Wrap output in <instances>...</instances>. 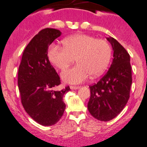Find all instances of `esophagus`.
Here are the masks:
<instances>
[{
    "label": "esophagus",
    "mask_w": 147,
    "mask_h": 147,
    "mask_svg": "<svg viewBox=\"0 0 147 147\" xmlns=\"http://www.w3.org/2000/svg\"><path fill=\"white\" fill-rule=\"evenodd\" d=\"M79 86H70V88L72 89V90H76V89H78L79 88Z\"/></svg>",
    "instance_id": "esophagus-1"
}]
</instances>
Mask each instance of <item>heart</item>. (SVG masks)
I'll list each match as a JSON object with an SVG mask.
<instances>
[{"label": "heart", "mask_w": 147, "mask_h": 147, "mask_svg": "<svg viewBox=\"0 0 147 147\" xmlns=\"http://www.w3.org/2000/svg\"><path fill=\"white\" fill-rule=\"evenodd\" d=\"M64 48L52 44L49 58L57 69H66L75 59L78 64L64 71L61 78L66 83L78 84L91 75L100 76L106 70L110 61L112 51L107 41L94 37L78 34L63 40Z\"/></svg>", "instance_id": "1"}]
</instances>
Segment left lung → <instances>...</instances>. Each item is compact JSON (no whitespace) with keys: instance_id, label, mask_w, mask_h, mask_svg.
Segmentation results:
<instances>
[{"instance_id":"8db88e82","label":"left lung","mask_w":147,"mask_h":147,"mask_svg":"<svg viewBox=\"0 0 147 147\" xmlns=\"http://www.w3.org/2000/svg\"><path fill=\"white\" fill-rule=\"evenodd\" d=\"M113 49V60L108 72L97 83L89 86L88 109L101 121H109L123 110L130 97L132 73L130 55L115 38H107Z\"/></svg>"}]
</instances>
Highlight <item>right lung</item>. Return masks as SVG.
<instances>
[{"instance_id": "add662e5", "label": "right lung", "mask_w": 147, "mask_h": 147, "mask_svg": "<svg viewBox=\"0 0 147 147\" xmlns=\"http://www.w3.org/2000/svg\"><path fill=\"white\" fill-rule=\"evenodd\" d=\"M59 30H40L26 46L18 70V87L24 110L35 122L44 126L56 124L62 117L63 96L70 88L61 90L60 78L48 57L49 46L61 35Z\"/></svg>"}]
</instances>
